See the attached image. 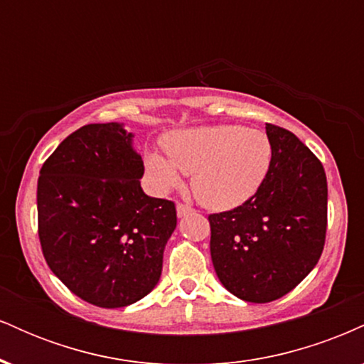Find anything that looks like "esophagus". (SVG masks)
I'll return each mask as SVG.
<instances>
[{
	"label": "esophagus",
	"instance_id": "obj_1",
	"mask_svg": "<svg viewBox=\"0 0 364 364\" xmlns=\"http://www.w3.org/2000/svg\"><path fill=\"white\" fill-rule=\"evenodd\" d=\"M176 212H178V217H185L195 210L190 205H186V203H176Z\"/></svg>",
	"mask_w": 364,
	"mask_h": 364
}]
</instances>
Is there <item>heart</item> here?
<instances>
[{
	"label": "heart",
	"instance_id": "b5f03b06",
	"mask_svg": "<svg viewBox=\"0 0 364 364\" xmlns=\"http://www.w3.org/2000/svg\"><path fill=\"white\" fill-rule=\"evenodd\" d=\"M168 159L149 154L147 168L162 190L191 176V190L208 208L228 210L245 203L265 181L272 145L260 129L215 124L181 129L166 136Z\"/></svg>",
	"mask_w": 364,
	"mask_h": 364
}]
</instances>
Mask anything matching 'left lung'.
<instances>
[{"mask_svg":"<svg viewBox=\"0 0 364 364\" xmlns=\"http://www.w3.org/2000/svg\"><path fill=\"white\" fill-rule=\"evenodd\" d=\"M272 162L243 205L208 215L219 281L243 301L269 303L294 289L323 252L327 176L289 129L267 123Z\"/></svg>","mask_w":364,"mask_h":364,"instance_id":"1","label":"left lung"}]
</instances>
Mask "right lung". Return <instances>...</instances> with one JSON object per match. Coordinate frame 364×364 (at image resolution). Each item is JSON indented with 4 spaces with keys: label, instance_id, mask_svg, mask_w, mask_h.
Wrapping results in <instances>:
<instances>
[{
    "label": "right lung",
    "instance_id": "add662e5",
    "mask_svg": "<svg viewBox=\"0 0 364 364\" xmlns=\"http://www.w3.org/2000/svg\"><path fill=\"white\" fill-rule=\"evenodd\" d=\"M121 123L78 128L41 168L37 220L49 269L101 308L136 303L156 287L176 229L174 202L144 193V161Z\"/></svg>",
    "mask_w": 364,
    "mask_h": 364
}]
</instances>
